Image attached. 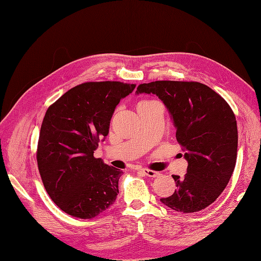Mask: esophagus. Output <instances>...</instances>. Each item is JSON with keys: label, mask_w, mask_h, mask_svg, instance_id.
Wrapping results in <instances>:
<instances>
[{"label": "esophagus", "mask_w": 261, "mask_h": 261, "mask_svg": "<svg viewBox=\"0 0 261 261\" xmlns=\"http://www.w3.org/2000/svg\"><path fill=\"white\" fill-rule=\"evenodd\" d=\"M139 172H141L144 175L149 176V177H156L158 175H159V173H158V172L149 170V169H139Z\"/></svg>", "instance_id": "obj_1"}]
</instances>
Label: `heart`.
I'll return each instance as SVG.
<instances>
[{
	"label": "heart",
	"instance_id": "obj_1",
	"mask_svg": "<svg viewBox=\"0 0 261 261\" xmlns=\"http://www.w3.org/2000/svg\"><path fill=\"white\" fill-rule=\"evenodd\" d=\"M148 102H151V101H148V100H143V101H140L139 103L137 105V107H138V106H143V105H145V103H148Z\"/></svg>",
	"mask_w": 261,
	"mask_h": 261
}]
</instances>
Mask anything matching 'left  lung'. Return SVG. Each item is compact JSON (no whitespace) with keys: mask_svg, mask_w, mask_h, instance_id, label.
I'll return each instance as SVG.
<instances>
[{"mask_svg":"<svg viewBox=\"0 0 261 261\" xmlns=\"http://www.w3.org/2000/svg\"><path fill=\"white\" fill-rule=\"evenodd\" d=\"M136 92L155 94L167 107L188 162L184 177L173 175L174 194L161 202L183 213L207 208L224 191L238 158V125L231 107L197 82L158 81L139 85Z\"/></svg>","mask_w":261,"mask_h":261,"instance_id":"1","label":"left lung"}]
</instances>
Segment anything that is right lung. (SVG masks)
Returning <instances> with one entry per match:
<instances>
[{
  "mask_svg": "<svg viewBox=\"0 0 261 261\" xmlns=\"http://www.w3.org/2000/svg\"><path fill=\"white\" fill-rule=\"evenodd\" d=\"M136 85L90 82L69 89L46 110L37 162L46 193L67 215L92 219L114 203L123 171L93 156L121 99Z\"/></svg>",
  "mask_w": 261,
  "mask_h": 261,
  "instance_id": "obj_1",
  "label": "right lung"
}]
</instances>
